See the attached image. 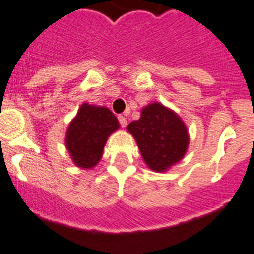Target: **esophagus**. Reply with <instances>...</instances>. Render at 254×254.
<instances>
[{
	"label": "esophagus",
	"instance_id": "34e87169",
	"mask_svg": "<svg viewBox=\"0 0 254 254\" xmlns=\"http://www.w3.org/2000/svg\"><path fill=\"white\" fill-rule=\"evenodd\" d=\"M118 119H119V123H120V125H122L123 127H127V118H125V117H123V115H119V117H118Z\"/></svg>",
	"mask_w": 254,
	"mask_h": 254
}]
</instances>
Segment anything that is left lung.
Listing matches in <instances>:
<instances>
[{
  "instance_id": "8db88e82",
  "label": "left lung",
  "mask_w": 254,
  "mask_h": 254,
  "mask_svg": "<svg viewBox=\"0 0 254 254\" xmlns=\"http://www.w3.org/2000/svg\"><path fill=\"white\" fill-rule=\"evenodd\" d=\"M134 136L142 160L150 170L165 172L182 160L190 135L181 118L161 103H150L141 109L139 120L127 127Z\"/></svg>"
}]
</instances>
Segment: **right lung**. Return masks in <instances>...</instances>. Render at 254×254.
<instances>
[{
    "label": "right lung",
    "instance_id": "add662e5",
    "mask_svg": "<svg viewBox=\"0 0 254 254\" xmlns=\"http://www.w3.org/2000/svg\"><path fill=\"white\" fill-rule=\"evenodd\" d=\"M120 127L107 107L83 103L65 134V147L75 166L93 169L103 156L107 140Z\"/></svg>",
    "mask_w": 254,
    "mask_h": 254
}]
</instances>
